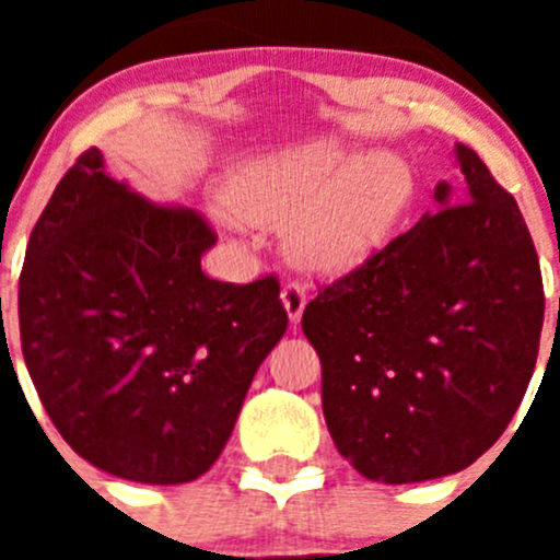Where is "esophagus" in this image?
<instances>
[{"label":"esophagus","instance_id":"34e87169","mask_svg":"<svg viewBox=\"0 0 560 560\" xmlns=\"http://www.w3.org/2000/svg\"><path fill=\"white\" fill-rule=\"evenodd\" d=\"M281 303H284L287 316H290L292 325H298L303 316V308H306V290H303L298 281H287V284L281 287Z\"/></svg>","mask_w":560,"mask_h":560}]
</instances>
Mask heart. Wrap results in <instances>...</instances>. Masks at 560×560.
Segmentation results:
<instances>
[{
	"instance_id": "heart-1",
	"label": "heart",
	"mask_w": 560,
	"mask_h": 560,
	"mask_svg": "<svg viewBox=\"0 0 560 560\" xmlns=\"http://www.w3.org/2000/svg\"><path fill=\"white\" fill-rule=\"evenodd\" d=\"M415 189L398 156L316 140L246 165L224 186V206L254 228L290 224L298 259L319 273H347L387 244Z\"/></svg>"
}]
</instances>
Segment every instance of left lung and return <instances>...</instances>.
<instances>
[{
  "label": "left lung",
  "mask_w": 560,
  "mask_h": 560,
  "mask_svg": "<svg viewBox=\"0 0 560 560\" xmlns=\"http://www.w3.org/2000/svg\"><path fill=\"white\" fill-rule=\"evenodd\" d=\"M466 191L341 276L303 312L338 453L385 485L425 482L488 453L521 406L545 290L515 197L468 145Z\"/></svg>",
  "instance_id": "1"
}]
</instances>
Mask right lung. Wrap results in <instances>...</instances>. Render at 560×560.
Returning <instances> with one entry per match:
<instances>
[{
  "label": "right lung",
  "mask_w": 560,
  "mask_h": 560,
  "mask_svg": "<svg viewBox=\"0 0 560 560\" xmlns=\"http://www.w3.org/2000/svg\"><path fill=\"white\" fill-rule=\"evenodd\" d=\"M217 235L154 206L89 149L32 230L19 284L21 349L50 422L113 477L191 482L217 463L287 312L273 276L208 279Z\"/></svg>",
  "instance_id": "add662e5"
}]
</instances>
